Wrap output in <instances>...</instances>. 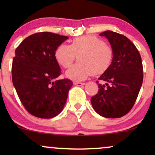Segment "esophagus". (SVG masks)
<instances>
[{
    "label": "esophagus",
    "instance_id": "esophagus-1",
    "mask_svg": "<svg viewBox=\"0 0 155 155\" xmlns=\"http://www.w3.org/2000/svg\"><path fill=\"white\" fill-rule=\"evenodd\" d=\"M74 85H76V86H83V85L85 84V83H82V82H77V81H74Z\"/></svg>",
    "mask_w": 155,
    "mask_h": 155
}]
</instances>
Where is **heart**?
<instances>
[{"instance_id":"b5f03b06","label":"heart","mask_w":155,"mask_h":155,"mask_svg":"<svg viewBox=\"0 0 155 155\" xmlns=\"http://www.w3.org/2000/svg\"><path fill=\"white\" fill-rule=\"evenodd\" d=\"M78 62L66 72V76L74 81H83L92 74L101 75L111 67L114 59L112 48L95 35L78 37L70 45L62 44L57 47L54 58L65 68Z\"/></svg>"}]
</instances>
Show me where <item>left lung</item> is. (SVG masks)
<instances>
[{
    "label": "left lung",
    "mask_w": 155,
    "mask_h": 155,
    "mask_svg": "<svg viewBox=\"0 0 155 155\" xmlns=\"http://www.w3.org/2000/svg\"><path fill=\"white\" fill-rule=\"evenodd\" d=\"M109 41L114 51L112 64L99 80L98 92L91 97L94 110L106 118H120L133 108L143 82L141 58L136 46L124 35L111 31L100 33ZM110 85H108V84Z\"/></svg>",
    "instance_id": "obj_1"
}]
</instances>
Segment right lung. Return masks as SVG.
Returning <instances> with one entry per match:
<instances>
[{
	"mask_svg": "<svg viewBox=\"0 0 155 155\" xmlns=\"http://www.w3.org/2000/svg\"><path fill=\"white\" fill-rule=\"evenodd\" d=\"M68 37L50 32L27 37L15 50L12 82L25 109L33 116L49 119L63 111L73 82L58 80L61 70L55 49Z\"/></svg>",
	"mask_w": 155,
	"mask_h": 155,
	"instance_id": "1",
	"label": "right lung"
}]
</instances>
